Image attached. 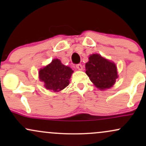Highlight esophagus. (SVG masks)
Returning <instances> with one entry per match:
<instances>
[{
    "instance_id": "1",
    "label": "esophagus",
    "mask_w": 146,
    "mask_h": 146,
    "mask_svg": "<svg viewBox=\"0 0 146 146\" xmlns=\"http://www.w3.org/2000/svg\"><path fill=\"white\" fill-rule=\"evenodd\" d=\"M76 68H78V70H80V71H82V70L83 69V66L82 65L80 64H78L76 65Z\"/></svg>"
}]
</instances>
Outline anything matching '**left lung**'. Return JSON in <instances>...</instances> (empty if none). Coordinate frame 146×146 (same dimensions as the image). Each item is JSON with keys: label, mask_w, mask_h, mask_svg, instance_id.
Returning a JSON list of instances; mask_svg holds the SVG:
<instances>
[{"label": "left lung", "mask_w": 146, "mask_h": 146, "mask_svg": "<svg viewBox=\"0 0 146 146\" xmlns=\"http://www.w3.org/2000/svg\"><path fill=\"white\" fill-rule=\"evenodd\" d=\"M85 67L90 81L100 90L111 88L118 78L115 64L99 54L90 55Z\"/></svg>", "instance_id": "8db88e82"}]
</instances>
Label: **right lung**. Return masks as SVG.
<instances>
[{
    "label": "right lung",
    "instance_id": "add662e5",
    "mask_svg": "<svg viewBox=\"0 0 146 146\" xmlns=\"http://www.w3.org/2000/svg\"><path fill=\"white\" fill-rule=\"evenodd\" d=\"M73 71L69 66L62 64L58 59H53L49 64L39 71V79L47 90L58 92L69 84Z\"/></svg>",
    "mask_w": 146,
    "mask_h": 146
}]
</instances>
